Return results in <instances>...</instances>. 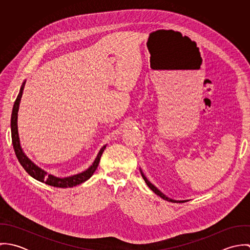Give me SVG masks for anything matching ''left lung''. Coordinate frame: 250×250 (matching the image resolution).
Instances as JSON below:
<instances>
[{
    "label": "left lung",
    "mask_w": 250,
    "mask_h": 250,
    "mask_svg": "<svg viewBox=\"0 0 250 250\" xmlns=\"http://www.w3.org/2000/svg\"><path fill=\"white\" fill-rule=\"evenodd\" d=\"M140 170H141V173H142V176H143V180L145 181V183H146V185L150 188V189L153 191V192H155L157 195H159L160 197H162L163 199H165V200H167V201H169V202H174V203H183V202H187V201H188V200H175V199H172V198H169V197H167L166 194H164L157 187H155L148 179L147 177L144 175V173L143 172V170H142V168L140 167Z\"/></svg>",
    "instance_id": "obj_1"
}]
</instances>
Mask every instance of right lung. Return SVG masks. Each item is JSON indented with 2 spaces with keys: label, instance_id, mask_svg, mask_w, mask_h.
Listing matches in <instances>:
<instances>
[{
  "label": "right lung",
  "instance_id": "1",
  "mask_svg": "<svg viewBox=\"0 0 250 250\" xmlns=\"http://www.w3.org/2000/svg\"><path fill=\"white\" fill-rule=\"evenodd\" d=\"M25 83H26V80L22 83V85L20 87L19 93L17 95V98L14 102V105L12 107V113H11V120H10V129H11V140H12V145L16 154V157L19 161V163L21 164V166L24 167V169L33 177L39 182L45 183L49 186L52 187H56V188H73L77 185H80L83 182H85L86 180L90 178L93 173L95 172V170L98 167L101 156L104 152V150L107 147V144L104 145L97 157L95 158L93 164L84 171L71 175L68 177H57L54 176L52 174H49L47 171H45L44 169H42L41 167H39L38 166H36V164L24 153L23 148L21 146L20 143V138H19V133H18V111H19V106H20V101L22 98V94H23V90L25 87Z\"/></svg>",
  "mask_w": 250,
  "mask_h": 250
}]
</instances>
